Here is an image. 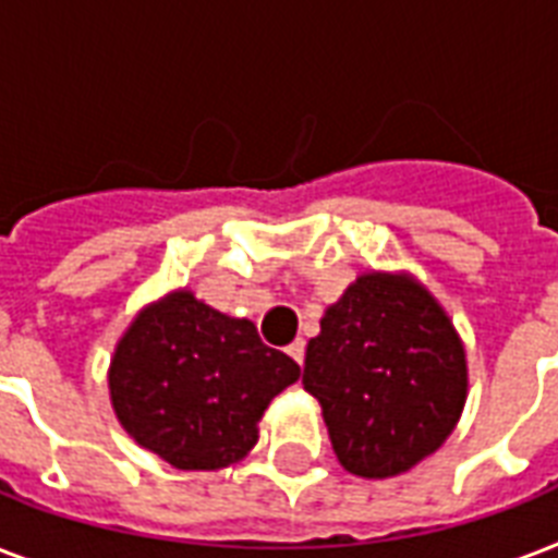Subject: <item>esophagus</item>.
<instances>
[{"mask_svg": "<svg viewBox=\"0 0 558 558\" xmlns=\"http://www.w3.org/2000/svg\"><path fill=\"white\" fill-rule=\"evenodd\" d=\"M304 350H306L304 341L295 339V341H292V344H289V348H287V353H289V356H292V359H295L298 365H304Z\"/></svg>", "mask_w": 558, "mask_h": 558, "instance_id": "esophagus-1", "label": "esophagus"}]
</instances>
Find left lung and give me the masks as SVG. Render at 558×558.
Masks as SVG:
<instances>
[{
    "label": "left lung",
    "instance_id": "obj_1",
    "mask_svg": "<svg viewBox=\"0 0 558 558\" xmlns=\"http://www.w3.org/2000/svg\"><path fill=\"white\" fill-rule=\"evenodd\" d=\"M318 399L350 475L393 477L440 449L466 402V353L449 315L411 275L367 271L327 306L306 344Z\"/></svg>",
    "mask_w": 558,
    "mask_h": 558
}]
</instances>
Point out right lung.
I'll list each match as a JSON object with an SVG mask.
<instances>
[{
	"label": "right lung",
	"instance_id": "add662e5",
	"mask_svg": "<svg viewBox=\"0 0 558 558\" xmlns=\"http://www.w3.org/2000/svg\"><path fill=\"white\" fill-rule=\"evenodd\" d=\"M301 367L245 318L179 289L135 315L109 365V397L138 446L177 469H222L257 442V423Z\"/></svg>",
	"mask_w": 558,
	"mask_h": 558
}]
</instances>
